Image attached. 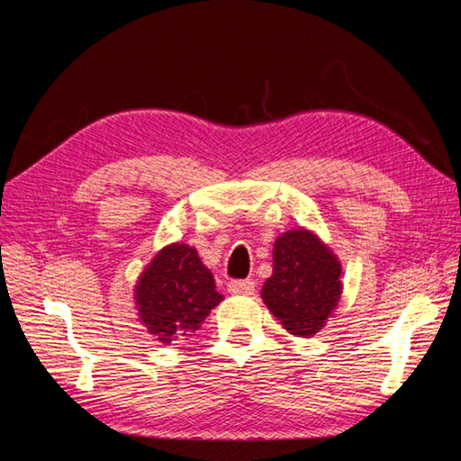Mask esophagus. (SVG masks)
I'll list each match as a JSON object with an SVG mask.
<instances>
[{"instance_id":"obj_1","label":"esophagus","mask_w":461,"mask_h":461,"mask_svg":"<svg viewBox=\"0 0 461 461\" xmlns=\"http://www.w3.org/2000/svg\"><path fill=\"white\" fill-rule=\"evenodd\" d=\"M254 286V280H231L228 285V291L231 294H252Z\"/></svg>"}]
</instances>
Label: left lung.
Returning <instances> with one entry per match:
<instances>
[{"label":"left lung","mask_w":461,"mask_h":461,"mask_svg":"<svg viewBox=\"0 0 461 461\" xmlns=\"http://www.w3.org/2000/svg\"><path fill=\"white\" fill-rule=\"evenodd\" d=\"M272 276L262 301L294 338L323 330L341 296V264L317 233L294 228L280 233L272 248Z\"/></svg>","instance_id":"1"}]
</instances>
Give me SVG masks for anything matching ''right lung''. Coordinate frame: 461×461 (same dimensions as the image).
Returning <instances> with one entry per match:
<instances>
[{"label":"right lung","mask_w":461,"mask_h":461,"mask_svg":"<svg viewBox=\"0 0 461 461\" xmlns=\"http://www.w3.org/2000/svg\"><path fill=\"white\" fill-rule=\"evenodd\" d=\"M134 299L148 333L170 343L197 331L223 294L215 291L212 270L201 262L197 249L168 244L142 270Z\"/></svg>","instance_id":"add662e5"}]
</instances>
